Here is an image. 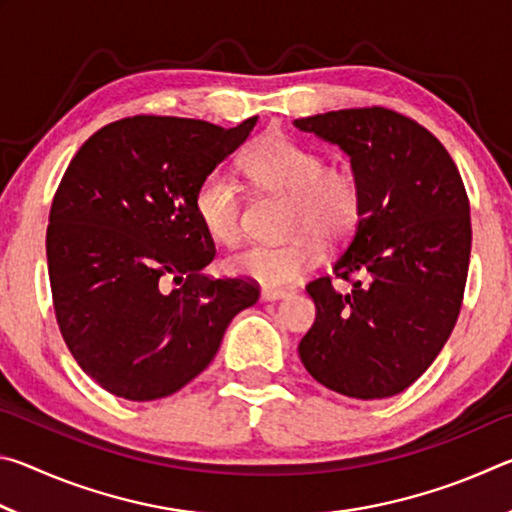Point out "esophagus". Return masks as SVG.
Instances as JSON below:
<instances>
[{"label":"esophagus","mask_w":512,"mask_h":512,"mask_svg":"<svg viewBox=\"0 0 512 512\" xmlns=\"http://www.w3.org/2000/svg\"><path fill=\"white\" fill-rule=\"evenodd\" d=\"M289 293L284 291V289H262V293H259V298H262V302H273V300H282V298H287Z\"/></svg>","instance_id":"34e87169"}]
</instances>
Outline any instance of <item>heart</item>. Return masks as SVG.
Wrapping results in <instances>:
<instances>
[{"mask_svg":"<svg viewBox=\"0 0 512 512\" xmlns=\"http://www.w3.org/2000/svg\"><path fill=\"white\" fill-rule=\"evenodd\" d=\"M241 169L257 187L287 194V232L296 235L280 246H250L230 257V271L280 289L314 271L323 259L318 237L341 241L361 216V187L345 167L323 164L307 144L271 131L248 146ZM194 214L203 230L219 244L232 246L241 237L239 189L223 171L203 176L194 192Z\"/></svg>","mask_w":512,"mask_h":512,"instance_id":"obj_1","label":"heart"}]
</instances>
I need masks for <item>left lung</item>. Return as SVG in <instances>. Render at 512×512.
Instances as JSON below:
<instances>
[{"label":"left lung","mask_w":512,"mask_h":512,"mask_svg":"<svg viewBox=\"0 0 512 512\" xmlns=\"http://www.w3.org/2000/svg\"><path fill=\"white\" fill-rule=\"evenodd\" d=\"M293 126L336 144L361 187V216L334 273L307 284L316 320L298 345L318 384L357 400L402 393L456 325L472 250L470 203L427 128L386 108L332 110Z\"/></svg>","instance_id":"1"}]
</instances>
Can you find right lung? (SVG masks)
<instances>
[{
  "mask_svg": "<svg viewBox=\"0 0 512 512\" xmlns=\"http://www.w3.org/2000/svg\"><path fill=\"white\" fill-rule=\"evenodd\" d=\"M255 124L128 117L69 162L49 212L51 296L69 352L108 393L151 402L180 391L257 302L253 282L203 273L216 250L194 214L198 183Z\"/></svg>",
  "mask_w": 512,
  "mask_h": 512,
  "instance_id": "right-lung-1",
  "label": "right lung"
}]
</instances>
